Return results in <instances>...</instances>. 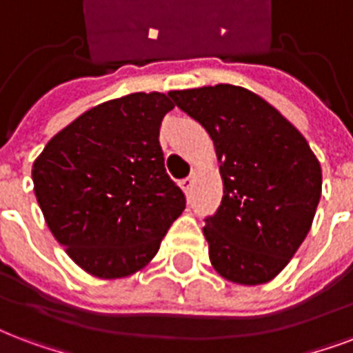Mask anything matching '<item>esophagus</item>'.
<instances>
[{"instance_id":"34e87169","label":"esophagus","mask_w":353,"mask_h":353,"mask_svg":"<svg viewBox=\"0 0 353 353\" xmlns=\"http://www.w3.org/2000/svg\"><path fill=\"white\" fill-rule=\"evenodd\" d=\"M192 185H194V177L190 176L187 177V179H183L181 181V188H183V192L187 196H190V190H192Z\"/></svg>"}]
</instances>
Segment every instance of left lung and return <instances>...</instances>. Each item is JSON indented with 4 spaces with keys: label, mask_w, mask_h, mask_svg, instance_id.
<instances>
[{
    "label": "left lung",
    "mask_w": 353,
    "mask_h": 353,
    "mask_svg": "<svg viewBox=\"0 0 353 353\" xmlns=\"http://www.w3.org/2000/svg\"><path fill=\"white\" fill-rule=\"evenodd\" d=\"M211 137L224 183L203 235L212 268L236 285L272 281L307 236L322 170L303 134L281 112L236 85L170 90Z\"/></svg>",
    "instance_id": "1"
}]
</instances>
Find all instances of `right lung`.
<instances>
[{
	"mask_svg": "<svg viewBox=\"0 0 353 353\" xmlns=\"http://www.w3.org/2000/svg\"><path fill=\"white\" fill-rule=\"evenodd\" d=\"M163 92L109 99L61 129L34 159V196L53 236L85 272L120 279L146 268L185 209L165 170Z\"/></svg>",
	"mask_w": 353,
	"mask_h": 353,
	"instance_id": "obj_1",
	"label": "right lung"
}]
</instances>
